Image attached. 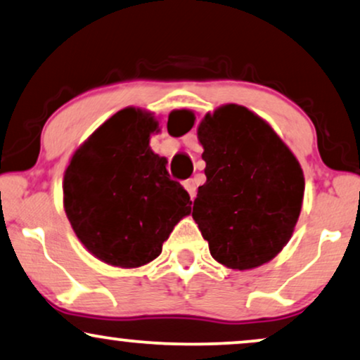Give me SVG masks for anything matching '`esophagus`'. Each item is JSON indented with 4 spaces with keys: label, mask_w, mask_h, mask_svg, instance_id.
<instances>
[{
    "label": "esophagus",
    "mask_w": 360,
    "mask_h": 360,
    "mask_svg": "<svg viewBox=\"0 0 360 360\" xmlns=\"http://www.w3.org/2000/svg\"><path fill=\"white\" fill-rule=\"evenodd\" d=\"M184 188H186V191H188V193H189L191 199H194V198H195V193H198V188H195V181H194V179L186 181Z\"/></svg>",
    "instance_id": "34e87169"
}]
</instances>
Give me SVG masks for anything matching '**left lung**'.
Instances as JSON below:
<instances>
[{
  "label": "left lung",
  "instance_id": "obj_1",
  "mask_svg": "<svg viewBox=\"0 0 360 360\" xmlns=\"http://www.w3.org/2000/svg\"><path fill=\"white\" fill-rule=\"evenodd\" d=\"M169 121L188 133L194 112L176 109ZM167 121V131H169ZM207 181L199 186L193 219L209 252L229 269L269 262L289 243L304 198V174L292 151L262 117L239 104L207 112L198 126Z\"/></svg>",
  "mask_w": 360,
  "mask_h": 360
}]
</instances>
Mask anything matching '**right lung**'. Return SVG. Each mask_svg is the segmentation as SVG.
<instances>
[{"label":"right lung","mask_w":360,"mask_h":360,"mask_svg":"<svg viewBox=\"0 0 360 360\" xmlns=\"http://www.w3.org/2000/svg\"><path fill=\"white\" fill-rule=\"evenodd\" d=\"M158 131L153 112L121 109L76 149L65 171L63 202L72 231L109 266L133 269L154 261L191 214L188 191L149 148Z\"/></svg>","instance_id":"add662e5"}]
</instances>
